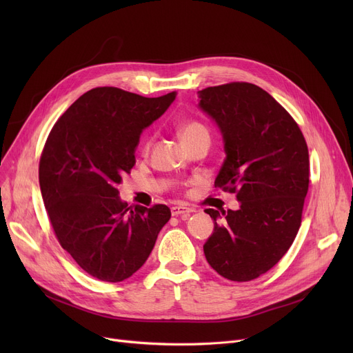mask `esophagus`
<instances>
[{
  "mask_svg": "<svg viewBox=\"0 0 353 353\" xmlns=\"http://www.w3.org/2000/svg\"><path fill=\"white\" fill-rule=\"evenodd\" d=\"M192 213V209L186 208V206H173L172 208V214L173 216H183V217H188Z\"/></svg>",
  "mask_w": 353,
  "mask_h": 353,
  "instance_id": "obj_1",
  "label": "esophagus"
}]
</instances>
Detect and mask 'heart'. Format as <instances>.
Returning <instances> with one entry per match:
<instances>
[{"label": "heart", "instance_id": "obj_1", "mask_svg": "<svg viewBox=\"0 0 353 353\" xmlns=\"http://www.w3.org/2000/svg\"><path fill=\"white\" fill-rule=\"evenodd\" d=\"M197 133H206V128L199 123H186L184 125H181L180 130H179V134H180L181 140L186 139V137H190V136H194Z\"/></svg>", "mask_w": 353, "mask_h": 353}]
</instances>
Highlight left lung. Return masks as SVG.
I'll list each match as a JSON object with an SVG mask.
<instances>
[{
    "instance_id": "left-lung-1",
    "label": "left lung",
    "mask_w": 353,
    "mask_h": 353,
    "mask_svg": "<svg viewBox=\"0 0 353 353\" xmlns=\"http://www.w3.org/2000/svg\"><path fill=\"white\" fill-rule=\"evenodd\" d=\"M197 94L226 153L214 186L240 201L237 210H205L214 229L203 250L220 276L248 282L279 262L298 234L309 188L307 145L299 125L261 87L230 83Z\"/></svg>"
}]
</instances>
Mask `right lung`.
Returning a JSON list of instances; mask_svg holds the SVG:
<instances>
[{
	"label": "right lung",
	"mask_w": 353,
	"mask_h": 353,
	"mask_svg": "<svg viewBox=\"0 0 353 353\" xmlns=\"http://www.w3.org/2000/svg\"><path fill=\"white\" fill-rule=\"evenodd\" d=\"M176 92L148 99L97 87L54 124L40 160V189L60 245L100 281L117 283L150 256L172 213L164 205L133 209L117 186L136 164L143 130L160 119Z\"/></svg>",
	"instance_id": "1"
}]
</instances>
